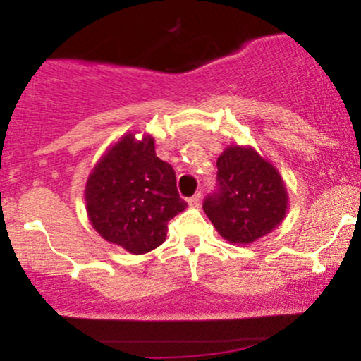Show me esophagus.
Instances as JSON below:
<instances>
[{"mask_svg":"<svg viewBox=\"0 0 361 361\" xmlns=\"http://www.w3.org/2000/svg\"><path fill=\"white\" fill-rule=\"evenodd\" d=\"M202 204V195L200 193H195L193 197L188 198V205L190 207H200Z\"/></svg>","mask_w":361,"mask_h":361,"instance_id":"esophagus-1","label":"esophagus"}]
</instances>
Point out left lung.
<instances>
[{
    "instance_id": "1",
    "label": "left lung",
    "mask_w": 361,
    "mask_h": 361,
    "mask_svg": "<svg viewBox=\"0 0 361 361\" xmlns=\"http://www.w3.org/2000/svg\"><path fill=\"white\" fill-rule=\"evenodd\" d=\"M219 190L204 212L231 244H250L270 234L287 215L288 193L281 175L251 146H229L217 159Z\"/></svg>"
}]
</instances>
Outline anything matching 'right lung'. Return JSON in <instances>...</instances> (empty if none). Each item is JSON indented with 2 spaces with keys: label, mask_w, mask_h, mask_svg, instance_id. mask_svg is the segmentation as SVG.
<instances>
[{
  "label": "right lung",
  "mask_w": 361,
  "mask_h": 361,
  "mask_svg": "<svg viewBox=\"0 0 361 361\" xmlns=\"http://www.w3.org/2000/svg\"><path fill=\"white\" fill-rule=\"evenodd\" d=\"M85 200L93 229L130 255L161 246L168 222L186 209L175 171L156 156L152 135L139 140L135 132L122 135L94 164Z\"/></svg>",
  "instance_id": "1"
}]
</instances>
